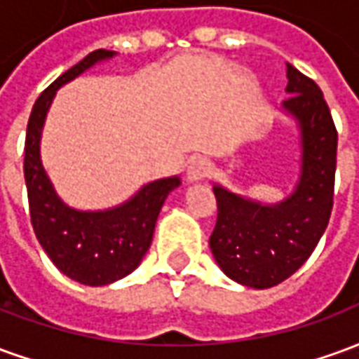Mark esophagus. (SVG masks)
<instances>
[{"mask_svg": "<svg viewBox=\"0 0 359 359\" xmlns=\"http://www.w3.org/2000/svg\"><path fill=\"white\" fill-rule=\"evenodd\" d=\"M210 175V163L205 159H194L192 163L188 165L187 179L190 182H198V180H203Z\"/></svg>", "mask_w": 359, "mask_h": 359, "instance_id": "obj_1", "label": "esophagus"}]
</instances>
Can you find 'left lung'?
Instances as JSON below:
<instances>
[{"instance_id": "1", "label": "left lung", "mask_w": 359, "mask_h": 359, "mask_svg": "<svg viewBox=\"0 0 359 359\" xmlns=\"http://www.w3.org/2000/svg\"><path fill=\"white\" fill-rule=\"evenodd\" d=\"M286 76L283 109L302 133V171L292 194L267 205L213 184L217 223L210 248L226 277L252 288L275 286L300 269L332 211L339 134L331 111L311 79L292 65H286Z\"/></svg>"}]
</instances>
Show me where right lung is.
I'll use <instances>...</instances> for the list:
<instances>
[{
  "label": "right lung",
  "instance_id": "1",
  "mask_svg": "<svg viewBox=\"0 0 359 359\" xmlns=\"http://www.w3.org/2000/svg\"><path fill=\"white\" fill-rule=\"evenodd\" d=\"M113 55L115 51H92L51 82L36 100L25 140V180L36 238L63 275L88 286L115 283L140 265L165 198L180 184L179 177L154 180L128 202L105 211L73 210L55 194L40 161V136L51 100L63 84Z\"/></svg>",
  "mask_w": 359,
  "mask_h": 359
}]
</instances>
